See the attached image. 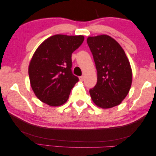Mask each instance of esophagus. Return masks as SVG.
<instances>
[{
	"mask_svg": "<svg viewBox=\"0 0 156 156\" xmlns=\"http://www.w3.org/2000/svg\"><path fill=\"white\" fill-rule=\"evenodd\" d=\"M80 81H83V80H84V76L82 75V76H80Z\"/></svg>",
	"mask_w": 156,
	"mask_h": 156,
	"instance_id": "obj_1",
	"label": "esophagus"
}]
</instances>
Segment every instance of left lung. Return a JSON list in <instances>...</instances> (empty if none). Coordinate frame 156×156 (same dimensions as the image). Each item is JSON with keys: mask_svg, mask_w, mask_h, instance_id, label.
<instances>
[{"mask_svg": "<svg viewBox=\"0 0 156 156\" xmlns=\"http://www.w3.org/2000/svg\"><path fill=\"white\" fill-rule=\"evenodd\" d=\"M88 45L95 61L98 81L90 89L94 103L102 108L119 105L126 98L132 83V70L124 50L108 35L89 37Z\"/></svg>", "mask_w": 156, "mask_h": 156, "instance_id": "obj_1", "label": "left lung"}]
</instances>
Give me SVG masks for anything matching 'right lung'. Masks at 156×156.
Returning <instances> with one entry per match:
<instances>
[{
	"label": "right lung",
	"instance_id": "1",
	"mask_svg": "<svg viewBox=\"0 0 156 156\" xmlns=\"http://www.w3.org/2000/svg\"><path fill=\"white\" fill-rule=\"evenodd\" d=\"M83 36L57 34L45 40L35 51L28 69L36 96L51 106L68 99L79 78L72 73V54L82 44Z\"/></svg>",
	"mask_w": 156,
	"mask_h": 156
}]
</instances>
